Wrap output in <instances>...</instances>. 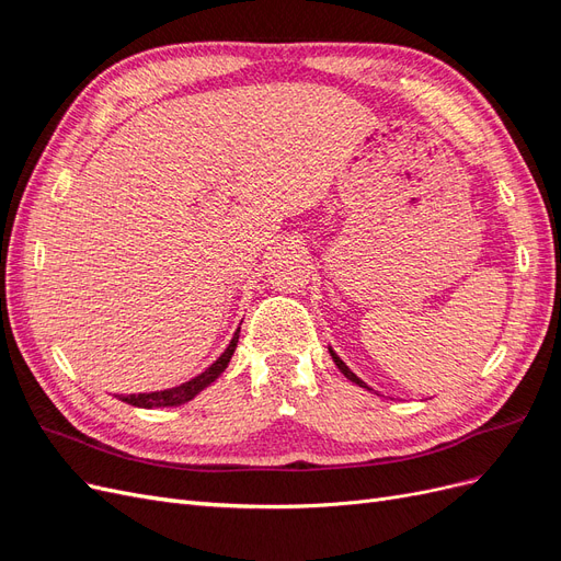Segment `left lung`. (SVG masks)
Returning <instances> with one entry per match:
<instances>
[{
	"label": "left lung",
	"instance_id": "8db88e82",
	"mask_svg": "<svg viewBox=\"0 0 561 561\" xmlns=\"http://www.w3.org/2000/svg\"><path fill=\"white\" fill-rule=\"evenodd\" d=\"M330 355H332V360H334V365H336L339 369H342V375H344L346 379H351L353 383H358L360 388H367V390H371V388H369V386H367V383H365V381H363L360 377H355V375H353V371H351V369L346 367V363H344L342 358H339V355H336V353H334L332 348H330Z\"/></svg>",
	"mask_w": 561,
	"mask_h": 561
}]
</instances>
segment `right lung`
I'll use <instances>...</instances> for the list:
<instances>
[{"instance_id": "right-lung-1", "label": "right lung", "mask_w": 561, "mask_h": 561, "mask_svg": "<svg viewBox=\"0 0 561 561\" xmlns=\"http://www.w3.org/2000/svg\"><path fill=\"white\" fill-rule=\"evenodd\" d=\"M239 332H241V328L233 332L231 342H229V346L225 348V353L219 355V358H217L206 371H201L198 377H194V379H190V381H184V383H180V386H175V388L154 390V393L118 396V400L128 402V404H133V407H142V410H154V407H178V404H184V402L194 400L203 388H208V386L227 369V365H229V360H231V355H233V351H236V344H239Z\"/></svg>"}]
</instances>
